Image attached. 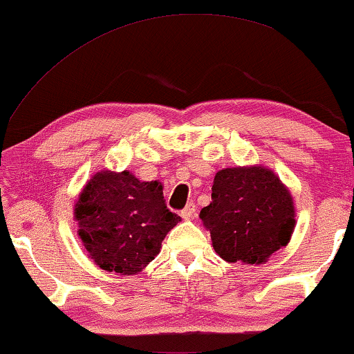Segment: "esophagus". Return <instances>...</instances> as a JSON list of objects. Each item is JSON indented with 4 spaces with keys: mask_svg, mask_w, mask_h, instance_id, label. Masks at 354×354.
<instances>
[{
    "mask_svg": "<svg viewBox=\"0 0 354 354\" xmlns=\"http://www.w3.org/2000/svg\"><path fill=\"white\" fill-rule=\"evenodd\" d=\"M181 216L183 218H186V221H192V218H196V216H198V210H196V205L189 203L186 205L185 209L181 210Z\"/></svg>",
    "mask_w": 354,
    "mask_h": 354,
    "instance_id": "1",
    "label": "esophagus"
}]
</instances>
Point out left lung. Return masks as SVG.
Masks as SVG:
<instances>
[{
	"instance_id": "left-lung-1",
	"label": "left lung",
	"mask_w": 354,
	"mask_h": 354,
	"mask_svg": "<svg viewBox=\"0 0 354 354\" xmlns=\"http://www.w3.org/2000/svg\"><path fill=\"white\" fill-rule=\"evenodd\" d=\"M212 247L229 263L263 265L286 247L296 227L292 196L266 167L217 171L212 203L199 214Z\"/></svg>"
}]
</instances>
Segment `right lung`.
Masks as SVG:
<instances>
[{
  "instance_id": "obj_1",
  "label": "right lung",
  "mask_w": 354,
  "mask_h": 354,
  "mask_svg": "<svg viewBox=\"0 0 354 354\" xmlns=\"http://www.w3.org/2000/svg\"><path fill=\"white\" fill-rule=\"evenodd\" d=\"M75 221L95 265L131 276L160 253L181 217L165 204L162 183L140 181L127 169H104L93 174L78 196Z\"/></svg>"
}]
</instances>
